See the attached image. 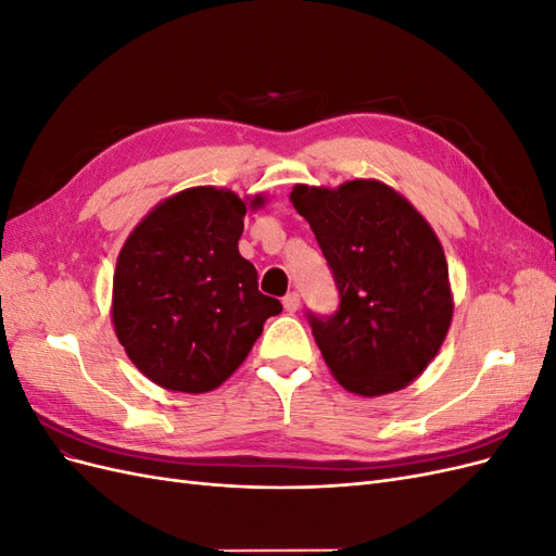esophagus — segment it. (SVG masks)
Segmentation results:
<instances>
[{"instance_id":"34e87169","label":"esophagus","mask_w":556,"mask_h":556,"mask_svg":"<svg viewBox=\"0 0 556 556\" xmlns=\"http://www.w3.org/2000/svg\"><path fill=\"white\" fill-rule=\"evenodd\" d=\"M282 306H285V311H288V313H294L299 308V294L296 292L285 294L282 296Z\"/></svg>"}]
</instances>
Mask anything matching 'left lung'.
Segmentation results:
<instances>
[{"label":"left lung","mask_w":556,"mask_h":556,"mask_svg":"<svg viewBox=\"0 0 556 556\" xmlns=\"http://www.w3.org/2000/svg\"><path fill=\"white\" fill-rule=\"evenodd\" d=\"M304 215L339 288L333 315L308 313L315 343L348 392L390 394L441 350L452 323L443 245L408 199L380 180L296 185Z\"/></svg>","instance_id":"obj_1"}]
</instances>
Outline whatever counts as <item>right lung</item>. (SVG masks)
Here are the masks:
<instances>
[{"instance_id":"right-lung-1","label":"right lung","mask_w":556,"mask_h":556,"mask_svg":"<svg viewBox=\"0 0 556 556\" xmlns=\"http://www.w3.org/2000/svg\"><path fill=\"white\" fill-rule=\"evenodd\" d=\"M262 197L250 201L252 208ZM245 201L190 188L134 227L113 276V327L127 357L164 390L204 394L248 357L264 323L282 311L257 290L241 257Z\"/></svg>"}]
</instances>
